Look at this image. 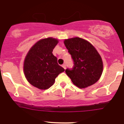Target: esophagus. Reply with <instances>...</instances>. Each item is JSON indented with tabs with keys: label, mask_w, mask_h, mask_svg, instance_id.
<instances>
[{
	"label": "esophagus",
	"mask_w": 124,
	"mask_h": 124,
	"mask_svg": "<svg viewBox=\"0 0 124 124\" xmlns=\"http://www.w3.org/2000/svg\"><path fill=\"white\" fill-rule=\"evenodd\" d=\"M62 67H63V68L64 69H66V64H62Z\"/></svg>",
	"instance_id": "34e87169"
}]
</instances>
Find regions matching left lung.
Returning <instances> with one entry per match:
<instances>
[{"label": "left lung", "instance_id": "8db88e82", "mask_svg": "<svg viewBox=\"0 0 124 124\" xmlns=\"http://www.w3.org/2000/svg\"><path fill=\"white\" fill-rule=\"evenodd\" d=\"M64 43L74 62L72 69L66 70L73 84L84 89L96 83L102 73L103 62L95 47L79 37L66 39Z\"/></svg>", "mask_w": 124, "mask_h": 124}]
</instances>
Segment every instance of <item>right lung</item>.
Masks as SVG:
<instances>
[{
    "mask_svg": "<svg viewBox=\"0 0 124 124\" xmlns=\"http://www.w3.org/2000/svg\"><path fill=\"white\" fill-rule=\"evenodd\" d=\"M58 40L52 37L41 39L29 49L24 61L23 70L28 81L41 90L51 87L64 69L58 65L52 51Z\"/></svg>",
    "mask_w": 124,
    "mask_h": 124,
    "instance_id": "obj_1",
    "label": "right lung"
}]
</instances>
